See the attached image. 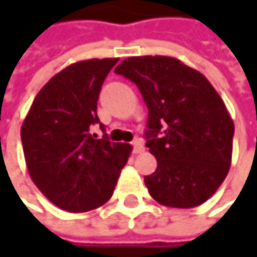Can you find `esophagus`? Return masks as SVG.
<instances>
[{
	"instance_id": "34e87169",
	"label": "esophagus",
	"mask_w": 257,
	"mask_h": 257,
	"mask_svg": "<svg viewBox=\"0 0 257 257\" xmlns=\"http://www.w3.org/2000/svg\"><path fill=\"white\" fill-rule=\"evenodd\" d=\"M132 147H134V153H143L144 152V144H143L141 140L132 141Z\"/></svg>"
}]
</instances>
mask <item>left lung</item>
Masks as SVG:
<instances>
[{"instance_id": "obj_1", "label": "left lung", "mask_w": 257, "mask_h": 257, "mask_svg": "<svg viewBox=\"0 0 257 257\" xmlns=\"http://www.w3.org/2000/svg\"><path fill=\"white\" fill-rule=\"evenodd\" d=\"M116 74L134 81L149 108L146 146L156 171L144 177L149 193L165 207L204 204L226 179L233 120L211 83L171 56H132Z\"/></svg>"}]
</instances>
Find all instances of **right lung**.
Returning <instances> with one entry per match:
<instances>
[{"mask_svg":"<svg viewBox=\"0 0 257 257\" xmlns=\"http://www.w3.org/2000/svg\"><path fill=\"white\" fill-rule=\"evenodd\" d=\"M117 58L68 65L37 93L21 138L31 180L56 207L83 213L113 195L132 146L90 134L101 86ZM101 129L104 126L101 125Z\"/></svg>","mask_w":257,"mask_h":257,"instance_id":"add662e5","label":"right lung"}]
</instances>
